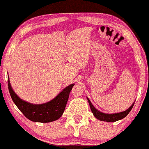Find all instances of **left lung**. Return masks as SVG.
Instances as JSON below:
<instances>
[{
	"label": "left lung",
	"mask_w": 149,
	"mask_h": 149,
	"mask_svg": "<svg viewBox=\"0 0 149 149\" xmlns=\"http://www.w3.org/2000/svg\"><path fill=\"white\" fill-rule=\"evenodd\" d=\"M87 100H88V103H89L90 108H91V110L92 113H93V114L94 115V116H95L97 119L101 120V121H104V122H116V121H118V120L123 119L124 118H125V117L129 113V112L131 111V110L133 108V105H134V103H133V104L131 105V106L127 110H126L123 112H120V113H113V114H106V113H102L100 111H99L98 110H97V109L93 106V104H91V101L89 100V99L87 98Z\"/></svg>",
	"instance_id": "obj_1"
}]
</instances>
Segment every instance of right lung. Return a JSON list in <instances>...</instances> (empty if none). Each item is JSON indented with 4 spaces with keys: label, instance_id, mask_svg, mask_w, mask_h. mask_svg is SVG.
<instances>
[{
    "label": "right lung",
    "instance_id": "right-lung-1",
    "mask_svg": "<svg viewBox=\"0 0 149 149\" xmlns=\"http://www.w3.org/2000/svg\"><path fill=\"white\" fill-rule=\"evenodd\" d=\"M7 82L11 97L24 116L31 121L42 123L55 121L61 118L65 111L70 91L74 86V84H72L67 86L50 102L42 104H33L22 100L15 93L11 86L9 77Z\"/></svg>",
    "mask_w": 149,
    "mask_h": 149
}]
</instances>
